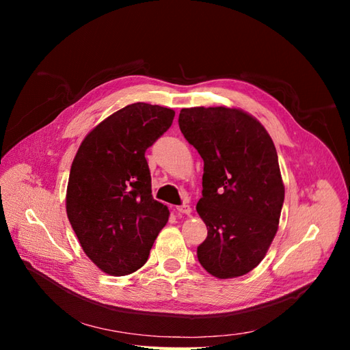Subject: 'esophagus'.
<instances>
[{"instance_id": "obj_1", "label": "esophagus", "mask_w": 350, "mask_h": 350, "mask_svg": "<svg viewBox=\"0 0 350 350\" xmlns=\"http://www.w3.org/2000/svg\"><path fill=\"white\" fill-rule=\"evenodd\" d=\"M191 211L193 210L188 204H183V206L176 207V213H179V215H191Z\"/></svg>"}]
</instances>
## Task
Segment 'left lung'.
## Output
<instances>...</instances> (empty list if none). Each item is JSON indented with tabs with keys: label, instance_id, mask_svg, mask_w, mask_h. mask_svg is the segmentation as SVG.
Listing matches in <instances>:
<instances>
[{
	"label": "left lung",
	"instance_id": "1",
	"mask_svg": "<svg viewBox=\"0 0 350 350\" xmlns=\"http://www.w3.org/2000/svg\"><path fill=\"white\" fill-rule=\"evenodd\" d=\"M179 129L204 161L197 213L207 238L197 257L211 276L256 269L276 237L284 185L278 152L261 122L238 108H184Z\"/></svg>",
	"mask_w": 350,
	"mask_h": 350
}]
</instances>
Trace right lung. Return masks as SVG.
<instances>
[{
  "instance_id": "obj_1",
  "label": "right lung",
  "mask_w": 350,
  "mask_h": 350,
  "mask_svg": "<svg viewBox=\"0 0 350 350\" xmlns=\"http://www.w3.org/2000/svg\"><path fill=\"white\" fill-rule=\"evenodd\" d=\"M174 116L159 105H126L84 137L72 161L67 216L86 256L111 276L139 270L169 219L152 196L144 153Z\"/></svg>"
}]
</instances>
